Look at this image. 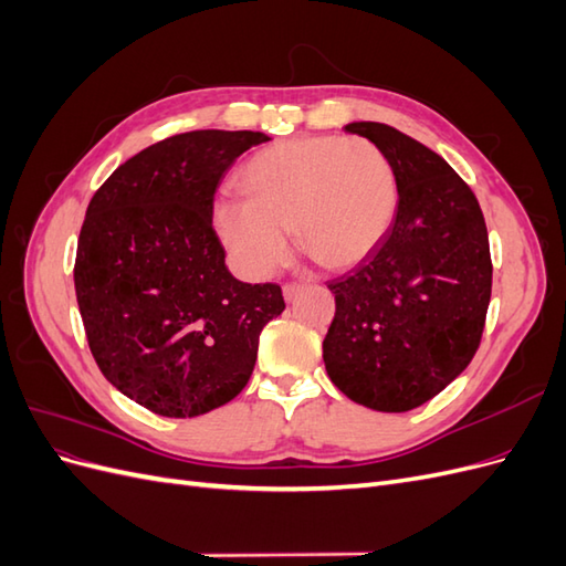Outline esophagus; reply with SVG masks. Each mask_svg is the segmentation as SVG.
<instances>
[{"instance_id": "1", "label": "esophagus", "mask_w": 566, "mask_h": 566, "mask_svg": "<svg viewBox=\"0 0 566 566\" xmlns=\"http://www.w3.org/2000/svg\"><path fill=\"white\" fill-rule=\"evenodd\" d=\"M304 287V283H300V281H293V283H285L283 285V295H285V300L290 302V300H295L297 295H300V290Z\"/></svg>"}]
</instances>
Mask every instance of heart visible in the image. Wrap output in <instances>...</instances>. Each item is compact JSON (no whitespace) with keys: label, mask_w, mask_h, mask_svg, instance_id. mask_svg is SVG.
<instances>
[{"label":"heart","mask_w":566,"mask_h":566,"mask_svg":"<svg viewBox=\"0 0 566 566\" xmlns=\"http://www.w3.org/2000/svg\"><path fill=\"white\" fill-rule=\"evenodd\" d=\"M245 198L212 208L219 241L245 276L264 279L290 254V229L325 266H352L375 250L397 212V177L368 139L302 136L273 144L241 169Z\"/></svg>","instance_id":"obj_1"}]
</instances>
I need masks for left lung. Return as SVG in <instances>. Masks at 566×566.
<instances>
[{"mask_svg": "<svg viewBox=\"0 0 566 566\" xmlns=\"http://www.w3.org/2000/svg\"><path fill=\"white\" fill-rule=\"evenodd\" d=\"M345 129L389 158L399 202L375 250L328 283L335 318L323 361L352 401L403 413L451 385L479 349L493 276L486 221L434 150L382 123Z\"/></svg>", "mask_w": 566, "mask_h": 566, "instance_id": "left-lung-1", "label": "left lung"}]
</instances>
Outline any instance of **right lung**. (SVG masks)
<instances>
[{
	"mask_svg": "<svg viewBox=\"0 0 566 566\" xmlns=\"http://www.w3.org/2000/svg\"><path fill=\"white\" fill-rule=\"evenodd\" d=\"M262 132L198 129L136 153L101 184L77 238L75 293L106 380L165 418H196L248 385L281 285L241 283L212 227L214 191Z\"/></svg>",
	"mask_w": 566,
	"mask_h": 566,
	"instance_id": "1",
	"label": "right lung"
}]
</instances>
